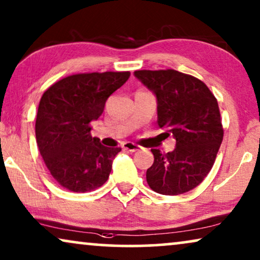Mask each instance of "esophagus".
Listing matches in <instances>:
<instances>
[{"mask_svg":"<svg viewBox=\"0 0 260 260\" xmlns=\"http://www.w3.org/2000/svg\"><path fill=\"white\" fill-rule=\"evenodd\" d=\"M123 148L127 151H137L141 149L140 145L135 144V143H133V142H125V143H123Z\"/></svg>","mask_w":260,"mask_h":260,"instance_id":"1","label":"esophagus"}]
</instances>
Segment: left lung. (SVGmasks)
<instances>
[{"label": "left lung", "instance_id": "8db88e82", "mask_svg": "<svg viewBox=\"0 0 260 260\" xmlns=\"http://www.w3.org/2000/svg\"><path fill=\"white\" fill-rule=\"evenodd\" d=\"M135 77L154 92L158 126L176 140L175 149L167 154L151 149L149 187L163 195L187 193L211 172L222 142L218 101L204 81L179 71L142 70L135 71Z\"/></svg>", "mask_w": 260, "mask_h": 260}]
</instances>
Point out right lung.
Segmentation results:
<instances>
[{
    "label": "right lung",
    "instance_id": "add662e5",
    "mask_svg": "<svg viewBox=\"0 0 260 260\" xmlns=\"http://www.w3.org/2000/svg\"><path fill=\"white\" fill-rule=\"evenodd\" d=\"M130 72H93L69 76L42 94L35 136L39 151L56 182L74 193L103 186L120 148L104 147L91 136V122L104 111L113 92Z\"/></svg>",
    "mask_w": 260,
    "mask_h": 260
}]
</instances>
